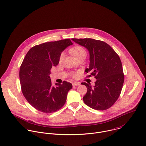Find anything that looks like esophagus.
Wrapping results in <instances>:
<instances>
[{"mask_svg": "<svg viewBox=\"0 0 146 146\" xmlns=\"http://www.w3.org/2000/svg\"><path fill=\"white\" fill-rule=\"evenodd\" d=\"M80 85V84L79 82H74L73 84V86H78Z\"/></svg>", "mask_w": 146, "mask_h": 146, "instance_id": "34e87169", "label": "esophagus"}]
</instances>
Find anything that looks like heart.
Wrapping results in <instances>:
<instances>
[{
    "instance_id": "obj_1",
    "label": "heart",
    "mask_w": 146,
    "mask_h": 146,
    "mask_svg": "<svg viewBox=\"0 0 146 146\" xmlns=\"http://www.w3.org/2000/svg\"><path fill=\"white\" fill-rule=\"evenodd\" d=\"M71 52L73 53V54L74 55V56L75 57V58H76L77 57H79V56H80L82 54L86 55V50L81 46H76L71 50ZM64 57V53H62L60 55V62L62 61ZM78 76H79L78 72H75L73 74V76L74 78H77Z\"/></svg>"
}]
</instances>
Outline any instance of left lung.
<instances>
[{
    "label": "left lung",
    "mask_w": 146,
    "mask_h": 146,
    "mask_svg": "<svg viewBox=\"0 0 146 146\" xmlns=\"http://www.w3.org/2000/svg\"><path fill=\"white\" fill-rule=\"evenodd\" d=\"M76 43L86 48L90 56L89 68L97 79L94 86L82 82L88 91L84 96L85 104L97 110H105L111 107L120 96L124 82L122 65L119 56L107 43L93 38H72Z\"/></svg>",
    "instance_id": "obj_1"
}]
</instances>
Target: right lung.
<instances>
[{
	"label": "right lung",
	"instance_id": "right-lung-1",
	"mask_svg": "<svg viewBox=\"0 0 146 146\" xmlns=\"http://www.w3.org/2000/svg\"><path fill=\"white\" fill-rule=\"evenodd\" d=\"M73 43L70 39L45 42L29 49L21 65L19 72L22 93L36 110L51 113L60 109L65 104L70 82L52 85L50 69L59 62L62 51Z\"/></svg>",
	"mask_w": 146,
	"mask_h": 146
}]
</instances>
